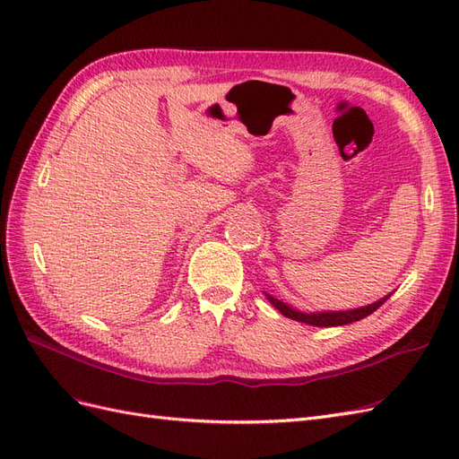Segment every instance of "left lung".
<instances>
[{"mask_svg":"<svg viewBox=\"0 0 459 459\" xmlns=\"http://www.w3.org/2000/svg\"><path fill=\"white\" fill-rule=\"evenodd\" d=\"M268 300L273 304V308L280 310L285 317H290L295 319V322H300V324H307V325H316V327H335V325H346V324H352V322H359V319L368 317L369 314H373L375 310H377L381 304L391 297H385L377 302L373 304H368V307H362V308H354V310H342V312H299L295 308H290L289 304L281 302L273 299L272 295H266Z\"/></svg>","mask_w":459,"mask_h":459,"instance_id":"8db88e82","label":"left lung"}]
</instances>
